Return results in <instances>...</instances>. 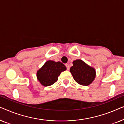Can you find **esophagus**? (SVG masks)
Wrapping results in <instances>:
<instances>
[{
  "mask_svg": "<svg viewBox=\"0 0 124 124\" xmlns=\"http://www.w3.org/2000/svg\"><path fill=\"white\" fill-rule=\"evenodd\" d=\"M65 66H66V67H67V70H69V69H70V67H69V64H65Z\"/></svg>",
  "mask_w": 124,
  "mask_h": 124,
  "instance_id": "obj_1",
  "label": "esophagus"
}]
</instances>
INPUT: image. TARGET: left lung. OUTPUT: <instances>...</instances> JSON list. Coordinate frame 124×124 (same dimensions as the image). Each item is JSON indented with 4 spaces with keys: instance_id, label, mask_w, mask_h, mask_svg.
<instances>
[{
    "instance_id": "1",
    "label": "left lung",
    "mask_w": 124,
    "mask_h": 124,
    "mask_svg": "<svg viewBox=\"0 0 124 124\" xmlns=\"http://www.w3.org/2000/svg\"><path fill=\"white\" fill-rule=\"evenodd\" d=\"M73 66L70 72L74 81L82 86H89L94 81L96 77V71L81 59L73 62Z\"/></svg>"
}]
</instances>
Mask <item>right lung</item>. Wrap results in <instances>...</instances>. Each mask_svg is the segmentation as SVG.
Masks as SVG:
<instances>
[{
	"label": "right lung",
	"mask_w": 124,
	"mask_h": 124,
	"mask_svg": "<svg viewBox=\"0 0 124 124\" xmlns=\"http://www.w3.org/2000/svg\"><path fill=\"white\" fill-rule=\"evenodd\" d=\"M66 70L67 68L62 62L48 60L37 71V79L42 86H51L57 81L61 73Z\"/></svg>",
	"instance_id": "obj_1"
}]
</instances>
